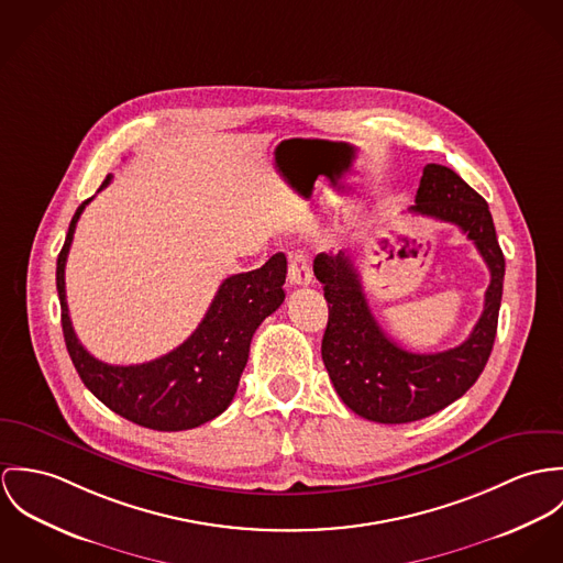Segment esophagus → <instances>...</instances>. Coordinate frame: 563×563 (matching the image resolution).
<instances>
[{"instance_id":"obj_1","label":"esophagus","mask_w":563,"mask_h":563,"mask_svg":"<svg viewBox=\"0 0 563 563\" xmlns=\"http://www.w3.org/2000/svg\"><path fill=\"white\" fill-rule=\"evenodd\" d=\"M312 274L309 261L302 252L289 254V285L291 287H307L311 285Z\"/></svg>"}]
</instances>
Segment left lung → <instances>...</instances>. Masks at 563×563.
Returning a JSON list of instances; mask_svg holds the SVG:
<instances>
[{"instance_id":"8db88e82","label":"left lung","mask_w":563,"mask_h":563,"mask_svg":"<svg viewBox=\"0 0 563 563\" xmlns=\"http://www.w3.org/2000/svg\"><path fill=\"white\" fill-rule=\"evenodd\" d=\"M408 211L460 227L490 269L484 312L457 347L437 354L404 350L375 321L347 252H321L312 263L328 302L321 358L334 390L358 417L388 426L437 415L477 382L495 345L505 276L488 202L451 168L428 164Z\"/></svg>"}]
</instances>
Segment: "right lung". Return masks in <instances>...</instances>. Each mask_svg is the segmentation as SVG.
<instances>
[{
  "mask_svg": "<svg viewBox=\"0 0 563 563\" xmlns=\"http://www.w3.org/2000/svg\"><path fill=\"white\" fill-rule=\"evenodd\" d=\"M110 181L108 175L99 191ZM90 200L77 207L56 267L64 343L81 382L110 410L148 430L181 432L216 419L238 393L254 330L285 300V254H274L258 269L229 276L198 328L173 352L142 365H108L84 350L75 336L64 291V265L73 233Z\"/></svg>",
  "mask_w": 563,
  "mask_h": 563,
  "instance_id": "obj_1",
  "label": "right lung"
}]
</instances>
